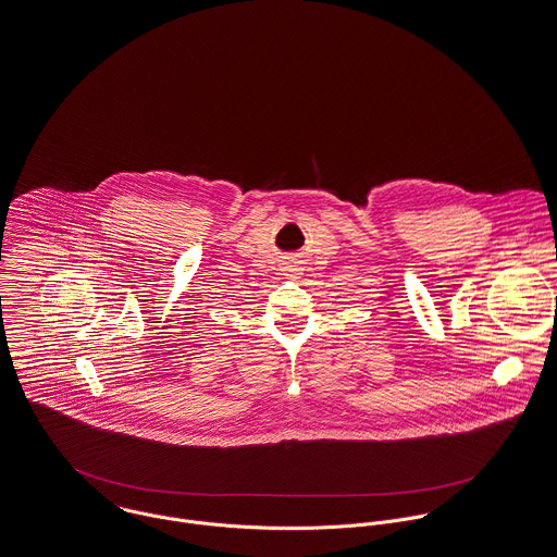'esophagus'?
Here are the masks:
<instances>
[{"mask_svg":"<svg viewBox=\"0 0 557 557\" xmlns=\"http://www.w3.org/2000/svg\"><path fill=\"white\" fill-rule=\"evenodd\" d=\"M284 275H288V277H299L300 273H302V267H300L299 262H288L286 267H284Z\"/></svg>","mask_w":557,"mask_h":557,"instance_id":"esophagus-1","label":"esophagus"}]
</instances>
